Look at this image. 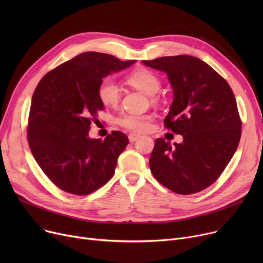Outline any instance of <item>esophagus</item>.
<instances>
[{
    "mask_svg": "<svg viewBox=\"0 0 263 263\" xmlns=\"http://www.w3.org/2000/svg\"><path fill=\"white\" fill-rule=\"evenodd\" d=\"M140 135L139 134H133V133H131L130 135H129V141H130V143H134V142H136L137 140L140 139Z\"/></svg>",
    "mask_w": 263,
    "mask_h": 263,
    "instance_id": "obj_1",
    "label": "esophagus"
}]
</instances>
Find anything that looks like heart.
<instances>
[{
	"label": "heart",
	"instance_id": "b5f03b06",
	"mask_svg": "<svg viewBox=\"0 0 263 263\" xmlns=\"http://www.w3.org/2000/svg\"><path fill=\"white\" fill-rule=\"evenodd\" d=\"M126 81L133 88L144 92L147 96H155L161 88V81L159 77L148 70L141 68L131 72ZM98 97L101 103L106 107H114L120 100V89L113 79H105L101 81L98 86ZM155 100V99H154ZM151 121V116L147 114H123L117 122L121 127L134 132L146 131Z\"/></svg>",
	"mask_w": 263,
	"mask_h": 263
}]
</instances>
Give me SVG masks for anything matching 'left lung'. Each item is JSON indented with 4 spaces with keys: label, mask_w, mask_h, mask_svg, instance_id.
<instances>
[{
    "label": "left lung",
    "mask_w": 263,
    "mask_h": 263,
    "mask_svg": "<svg viewBox=\"0 0 263 263\" xmlns=\"http://www.w3.org/2000/svg\"><path fill=\"white\" fill-rule=\"evenodd\" d=\"M143 64L167 74L174 100L164 123L183 137L174 146L158 139L149 159L150 171L177 194L198 193L217 180L241 139L232 89L212 67L194 57H163Z\"/></svg>",
    "instance_id": "8db88e82"
}]
</instances>
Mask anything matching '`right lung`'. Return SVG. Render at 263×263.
<instances>
[{"mask_svg":"<svg viewBox=\"0 0 263 263\" xmlns=\"http://www.w3.org/2000/svg\"><path fill=\"white\" fill-rule=\"evenodd\" d=\"M113 55L85 52L40 80L33 93L27 141L43 172L61 190L88 195L115 173L129 139L113 131L104 141L90 139V123L104 109L98 86L110 73L128 68Z\"/></svg>","mask_w":263,"mask_h":263,"instance_id":"add662e5","label":"right lung"}]
</instances>
